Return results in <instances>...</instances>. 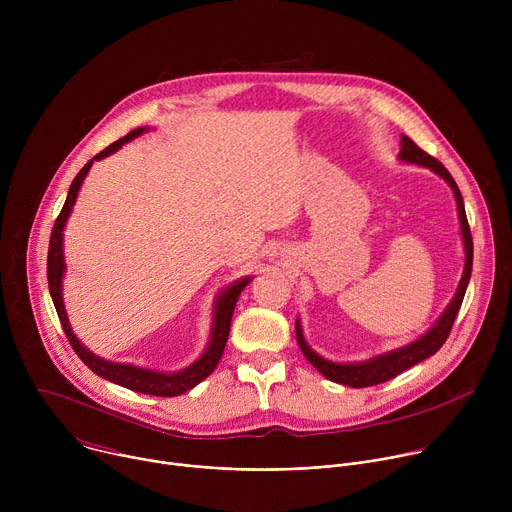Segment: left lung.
<instances>
[{"label": "left lung", "instance_id": "left-lung-1", "mask_svg": "<svg viewBox=\"0 0 512 512\" xmlns=\"http://www.w3.org/2000/svg\"><path fill=\"white\" fill-rule=\"evenodd\" d=\"M399 160L407 162V164H415L421 168H429L433 174H437L440 178H444L448 182V186L454 192L456 198V206H458V218H460V231H462V243H464V253H466V261H464V271H462V279L458 283L456 294L452 298V302L448 304V308L444 310V314L437 318V322L417 340L399 346L395 350L377 354L373 358H367L362 362H334L328 360L324 356H320L316 350L310 348V344L304 338V330L300 324V318L296 320V338L298 344L304 352V356L314 364V367L332 383H340L352 389H360V387H373L385 381L395 379L397 375H401L403 371L415 367L417 362L433 356L437 350L444 346V342L448 340L454 320L460 312L462 300L466 296V287L472 275V257H474V245H472V235H470V227H468V218H466V208H464V198L460 194V188L456 184V180L452 178V174L444 168L442 162H437L435 158H431L429 154H425L419 145H415V141L407 135H401V152H399Z\"/></svg>", "mask_w": 512, "mask_h": 512}]
</instances>
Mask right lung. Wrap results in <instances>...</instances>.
Instances as JSON below:
<instances>
[{"instance_id": "obj_1", "label": "right lung", "mask_w": 512, "mask_h": 512, "mask_svg": "<svg viewBox=\"0 0 512 512\" xmlns=\"http://www.w3.org/2000/svg\"><path fill=\"white\" fill-rule=\"evenodd\" d=\"M150 131V127H137L133 131H129L125 137L117 139L115 143H111L109 148H105L101 154H97L93 160H89L83 170L72 180L70 188H68V196L66 202L56 218L52 235H50V247H48V287H50V296L56 308V314L60 318V324L64 328V334L70 342V346L75 348V352L79 354V358L87 364V367L99 375L101 379H107L115 385H121L125 389H131L135 393H143V395H156V397H176L182 395L186 391H190L192 387H196L200 381H204L214 369L218 360H221L225 346H227V338H229V330H231V318L237 306V300L241 296V291L247 287V283L253 279L249 277H241L237 281H233L231 285H227L225 289L218 291V296L214 300V308H212V326H210V340L204 348V352L192 362L188 364L186 369L176 371V373H160V371H150L143 367H135V364H125V362H111L105 360L101 356H97L95 352H91L70 328L66 310H64V300H62V279H64V271H66V263H64V227L68 216L72 212V206L77 202L79 190L93 166V162H99L111 154H115L123 143L139 137L141 133Z\"/></svg>"}]
</instances>
